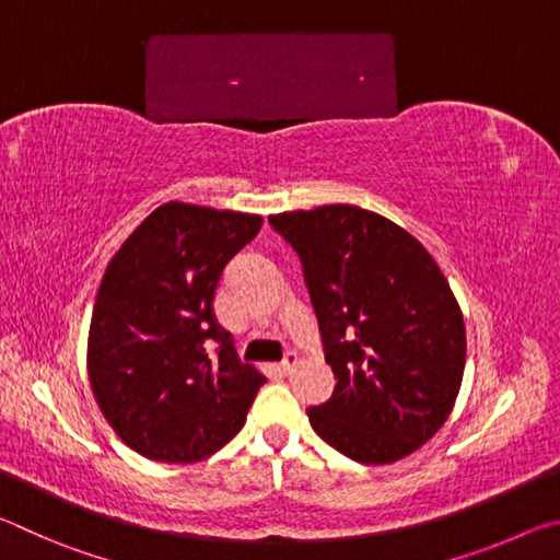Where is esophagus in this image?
<instances>
[{"mask_svg":"<svg viewBox=\"0 0 560 560\" xmlns=\"http://www.w3.org/2000/svg\"><path fill=\"white\" fill-rule=\"evenodd\" d=\"M296 365H299V355H296V353H287V355H283L281 363H277V371H279L281 375H289Z\"/></svg>","mask_w":560,"mask_h":560,"instance_id":"obj_1","label":"esophagus"}]
</instances>
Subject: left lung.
<instances>
[{
	"label": "left lung",
	"instance_id": "left-lung-1",
	"mask_svg": "<svg viewBox=\"0 0 560 560\" xmlns=\"http://www.w3.org/2000/svg\"><path fill=\"white\" fill-rule=\"evenodd\" d=\"M299 254L334 395L308 407L311 428L363 464L420 450L459 395L467 334L430 252L402 226L355 205L271 214Z\"/></svg>",
	"mask_w": 560,
	"mask_h": 560
}]
</instances>
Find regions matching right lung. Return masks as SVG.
<instances>
[{
    "label": "right lung",
    "instance_id": "right-lung-1",
    "mask_svg": "<svg viewBox=\"0 0 560 560\" xmlns=\"http://www.w3.org/2000/svg\"><path fill=\"white\" fill-rule=\"evenodd\" d=\"M259 214L165 202L103 273L89 330V381L103 417L148 459L192 464L244 428L267 383L240 363L212 301Z\"/></svg>",
    "mask_w": 560,
    "mask_h": 560
}]
</instances>
